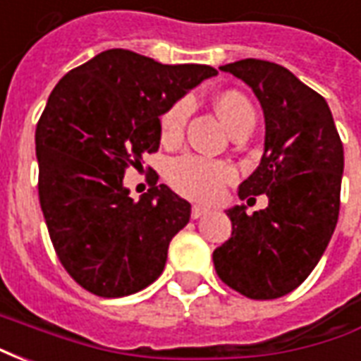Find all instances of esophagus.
<instances>
[{"instance_id":"34e87169","label":"esophagus","mask_w":361,"mask_h":361,"mask_svg":"<svg viewBox=\"0 0 361 361\" xmlns=\"http://www.w3.org/2000/svg\"><path fill=\"white\" fill-rule=\"evenodd\" d=\"M204 214H209V209H204V207H199V204H195L193 209H191V219H201V216H204Z\"/></svg>"}]
</instances>
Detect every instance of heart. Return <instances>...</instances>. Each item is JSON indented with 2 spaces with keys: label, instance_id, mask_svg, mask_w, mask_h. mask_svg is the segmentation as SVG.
<instances>
[{
  "label": "heart",
  "instance_id": "heart-1",
  "mask_svg": "<svg viewBox=\"0 0 361 361\" xmlns=\"http://www.w3.org/2000/svg\"><path fill=\"white\" fill-rule=\"evenodd\" d=\"M214 106L222 121L230 129V133L245 121H255L253 106L247 100V96L238 90L220 92L214 100ZM189 111H191V102L188 98H181L162 114L160 118L162 141L172 142L180 139ZM166 178L170 181V185L181 195L189 197L193 201L211 203L222 195V191L230 181L235 180V170L226 162L197 157V154H183V157L173 158L168 164Z\"/></svg>",
  "mask_w": 361,
  "mask_h": 361
}]
</instances>
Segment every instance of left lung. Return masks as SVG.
I'll return each instance as SVG.
<instances>
[{
  "label": "left lung",
  "instance_id": "1",
  "mask_svg": "<svg viewBox=\"0 0 361 361\" xmlns=\"http://www.w3.org/2000/svg\"><path fill=\"white\" fill-rule=\"evenodd\" d=\"M242 79L265 116V149L257 170L240 185V199L267 193L269 207L226 214L232 238L212 253L220 280L251 300L290 294L315 269L331 242L341 209L344 149L321 94L286 67L240 59L220 67Z\"/></svg>",
  "mask_w": 361,
  "mask_h": 361
}]
</instances>
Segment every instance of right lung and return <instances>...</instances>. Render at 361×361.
<instances>
[{
    "mask_svg": "<svg viewBox=\"0 0 361 361\" xmlns=\"http://www.w3.org/2000/svg\"><path fill=\"white\" fill-rule=\"evenodd\" d=\"M219 71L106 50L51 90L36 126L38 195L61 265L100 298L139 292L162 274L191 204L160 183L129 197L127 166L160 147V116Z\"/></svg>",
    "mask_w": 361,
    "mask_h": 361,
    "instance_id": "1",
    "label": "right lung"
}]
</instances>
